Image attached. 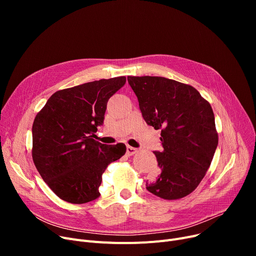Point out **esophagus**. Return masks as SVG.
<instances>
[{"instance_id": "esophagus-1", "label": "esophagus", "mask_w": 256, "mask_h": 256, "mask_svg": "<svg viewBox=\"0 0 256 256\" xmlns=\"http://www.w3.org/2000/svg\"><path fill=\"white\" fill-rule=\"evenodd\" d=\"M137 152V148H135V147H132V146H126V154L128 156H132L134 154Z\"/></svg>"}]
</instances>
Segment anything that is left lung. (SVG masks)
Wrapping results in <instances>:
<instances>
[{
    "mask_svg": "<svg viewBox=\"0 0 256 256\" xmlns=\"http://www.w3.org/2000/svg\"><path fill=\"white\" fill-rule=\"evenodd\" d=\"M145 122L160 130L163 150L154 152L160 176L146 189L163 199H180L202 180L218 146L210 104L192 86L162 76H128Z\"/></svg>",
    "mask_w": 256,
    "mask_h": 256,
    "instance_id": "obj_1",
    "label": "left lung"
}]
</instances>
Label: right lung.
Wrapping results in <instances>:
<instances>
[{
  "instance_id": "1",
  "label": "right lung",
  "mask_w": 256,
  "mask_h": 256,
  "mask_svg": "<svg viewBox=\"0 0 256 256\" xmlns=\"http://www.w3.org/2000/svg\"><path fill=\"white\" fill-rule=\"evenodd\" d=\"M126 76L100 80L57 91L33 122L32 156L46 184L66 202L82 204L100 197L102 176L126 147L94 140L109 98Z\"/></svg>"
}]
</instances>
